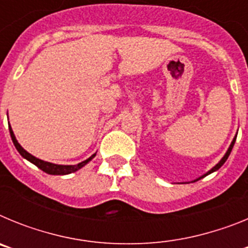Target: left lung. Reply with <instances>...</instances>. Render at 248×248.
<instances>
[{"instance_id": "8db88e82", "label": "left lung", "mask_w": 248, "mask_h": 248, "mask_svg": "<svg viewBox=\"0 0 248 248\" xmlns=\"http://www.w3.org/2000/svg\"><path fill=\"white\" fill-rule=\"evenodd\" d=\"M236 137H237V135H236ZM236 137L233 138V140H232V143H231V145H230V148H229V150H227V153L226 154H225V156L222 157V159L220 160V163L217 164V165L216 166H214V168L211 169V170H210L209 172H207V174H205L203 175V176H201L200 179H202V177H205L206 175H209V174H211V172H214V171H216V170H218V169L221 168V166L223 165V164H225V161H226L227 160V157H229V155H230V153H231V150H232V148H233V145H235V141H236ZM200 179H198V180H200ZM198 180H195V181H198Z\"/></svg>"}]
</instances>
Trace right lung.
Returning a JSON list of instances; mask_svg holds the SVG:
<instances>
[{"mask_svg": "<svg viewBox=\"0 0 248 248\" xmlns=\"http://www.w3.org/2000/svg\"><path fill=\"white\" fill-rule=\"evenodd\" d=\"M10 134H11V138H12L13 144H15V146H16V149L18 150L19 154L25 157V159H27L28 161H31L32 164H34V165H36L37 168L41 169L42 171L47 172V174H50V175L71 174V172H74V171H77V170H79L80 168H83L85 164L89 163V161H91V160L95 156V154L92 155L89 159L84 160V161H82V163H79V164H77V165H57V164L47 163V161H43V160H41V159H37L36 156L31 155L30 153H27L25 149L22 148V146L18 144V141L16 140V137H15V134H13V131H12V129H11V126H10Z\"/></svg>", "mask_w": 248, "mask_h": 248, "instance_id": "right-lung-1", "label": "right lung"}]
</instances>
